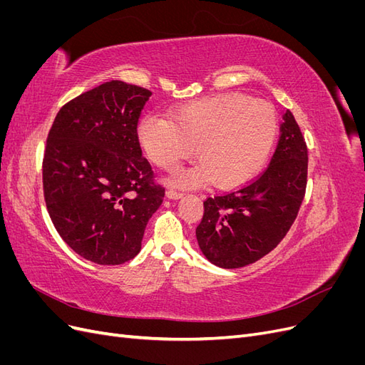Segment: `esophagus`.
I'll return each mask as SVG.
<instances>
[{
	"label": "esophagus",
	"instance_id": "obj_1",
	"mask_svg": "<svg viewBox=\"0 0 365 365\" xmlns=\"http://www.w3.org/2000/svg\"><path fill=\"white\" fill-rule=\"evenodd\" d=\"M165 196H168L169 197V200H180V197H182L184 195L181 193V192H176V190H168V192H165Z\"/></svg>",
	"mask_w": 365,
	"mask_h": 365
}]
</instances>
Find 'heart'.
Segmentation results:
<instances>
[{
  "instance_id": "1",
  "label": "heart",
  "mask_w": 365,
  "mask_h": 365,
  "mask_svg": "<svg viewBox=\"0 0 365 365\" xmlns=\"http://www.w3.org/2000/svg\"><path fill=\"white\" fill-rule=\"evenodd\" d=\"M280 130L275 108L245 94H222L187 103L172 121L148 115L138 138L149 161L175 172L195 153L201 165L176 176L175 184L195 187L212 180L230 189L247 182L269 158Z\"/></svg>"
}]
</instances>
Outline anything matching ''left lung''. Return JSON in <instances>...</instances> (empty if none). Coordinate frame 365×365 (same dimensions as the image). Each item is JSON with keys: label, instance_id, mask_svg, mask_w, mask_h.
<instances>
[{"label": "left lung", "instance_id": "left-lung-1", "mask_svg": "<svg viewBox=\"0 0 365 365\" xmlns=\"http://www.w3.org/2000/svg\"><path fill=\"white\" fill-rule=\"evenodd\" d=\"M306 184L307 146L288 109L268 168L239 189L204 201V216L196 227L204 256L225 269L267 256L294 224Z\"/></svg>", "mask_w": 365, "mask_h": 365}]
</instances>
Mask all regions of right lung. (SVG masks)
<instances>
[{
	"instance_id": "1",
	"label": "right lung",
	"mask_w": 365,
	"mask_h": 365,
	"mask_svg": "<svg viewBox=\"0 0 365 365\" xmlns=\"http://www.w3.org/2000/svg\"><path fill=\"white\" fill-rule=\"evenodd\" d=\"M152 93L111 81L65 103L42 161L43 197L54 228L97 264L134 259L164 187L143 157L137 125Z\"/></svg>"
}]
</instances>
